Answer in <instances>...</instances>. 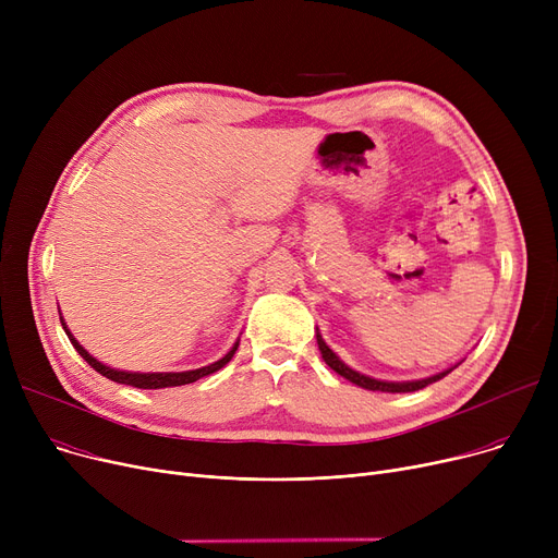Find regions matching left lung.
<instances>
[{"label": "left lung", "mask_w": 558, "mask_h": 558, "mask_svg": "<svg viewBox=\"0 0 558 558\" xmlns=\"http://www.w3.org/2000/svg\"><path fill=\"white\" fill-rule=\"evenodd\" d=\"M316 343H318L320 355H324L326 364H328L332 371H337L341 377L350 379V383H353V385H357V387H362V389H368V391H385V393L418 391V389H425V387L432 385V383H438V379H444L450 371H454V366H452V368H448V371H444V373L425 377V379H412V383H383V379H373V377H368V375H362V373H357V371H353V368H348V366L332 353V350L328 348V343L324 341V337H320V335H316Z\"/></svg>", "instance_id": "left-lung-1"}]
</instances>
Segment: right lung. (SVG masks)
I'll list each match as a JSON object with an SVG mask.
<instances>
[{
	"label": "right lung",
	"instance_id": "obj_1",
	"mask_svg": "<svg viewBox=\"0 0 558 558\" xmlns=\"http://www.w3.org/2000/svg\"><path fill=\"white\" fill-rule=\"evenodd\" d=\"M61 324H63V318H61ZM63 330L68 332V337H70V341H72V345L76 348V353L90 364L97 373H101L104 377H108V379H112V383H120V385H129V387H137V389H165V387H181V385H192V383H196V379H201V377H205V375H210V373H215V371H219V368H223L230 360H232V355H234V350H238V345H240V341L234 343L232 348H230V353H226V357H221L219 362H215V364H210V366H203V368H196V371H183V373H129V371H114V368H110V366H106V364H101V362H97L90 353H87V350L72 337V332L68 330V326L63 324Z\"/></svg>",
	"mask_w": 558,
	"mask_h": 558
}]
</instances>
